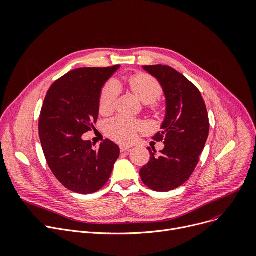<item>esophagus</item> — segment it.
I'll return each instance as SVG.
<instances>
[{
    "mask_svg": "<svg viewBox=\"0 0 256 256\" xmlns=\"http://www.w3.org/2000/svg\"><path fill=\"white\" fill-rule=\"evenodd\" d=\"M130 146L122 145V146H120V151H122V152H126V151H128V150H130Z\"/></svg>",
    "mask_w": 256,
    "mask_h": 256,
    "instance_id": "obj_1",
    "label": "esophagus"
}]
</instances>
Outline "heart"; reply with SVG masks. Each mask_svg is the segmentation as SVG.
<instances>
[{"mask_svg":"<svg viewBox=\"0 0 256 256\" xmlns=\"http://www.w3.org/2000/svg\"><path fill=\"white\" fill-rule=\"evenodd\" d=\"M128 88L134 96L143 104H152L162 96V90L160 83L147 74H137L126 80ZM118 96L117 83L113 80L107 82L100 94L98 109L103 114H108L113 110L115 100ZM141 124L132 118L126 116H117L107 122L106 130L110 137L120 143L132 142Z\"/></svg>","mask_w":256,"mask_h":256,"instance_id":"1","label":"heart"}]
</instances>
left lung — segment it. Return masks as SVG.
Here are the masks:
<instances>
[{
	"mask_svg": "<svg viewBox=\"0 0 256 256\" xmlns=\"http://www.w3.org/2000/svg\"><path fill=\"white\" fill-rule=\"evenodd\" d=\"M154 77L166 98V115L153 139L162 141L160 156L150 153V160L140 176L156 192H168L190 179L198 162L209 134V117L200 90L182 74L168 66H143Z\"/></svg>",
	"mask_w": 256,
	"mask_h": 256,
	"instance_id": "8db88e82",
	"label": "left lung"
}]
</instances>
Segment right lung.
Listing matches in <instances>:
<instances>
[{"mask_svg": "<svg viewBox=\"0 0 256 256\" xmlns=\"http://www.w3.org/2000/svg\"><path fill=\"white\" fill-rule=\"evenodd\" d=\"M80 68L51 85L39 122L42 149L51 172L68 190L88 194L110 178L119 147L110 140L94 149L82 134L94 128L105 83L119 69Z\"/></svg>", "mask_w": 256, "mask_h": 256, "instance_id": "1", "label": "right lung"}]
</instances>
